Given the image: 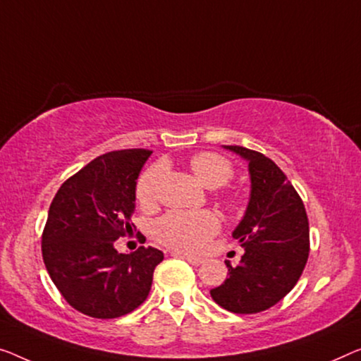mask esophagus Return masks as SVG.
Listing matches in <instances>:
<instances>
[{
  "label": "esophagus",
  "instance_id": "34e87169",
  "mask_svg": "<svg viewBox=\"0 0 361 361\" xmlns=\"http://www.w3.org/2000/svg\"><path fill=\"white\" fill-rule=\"evenodd\" d=\"M173 256H181L183 259H186L192 266H201L204 262L202 257H196V256H190V255H180V252H173Z\"/></svg>",
  "mask_w": 361,
  "mask_h": 361
}]
</instances>
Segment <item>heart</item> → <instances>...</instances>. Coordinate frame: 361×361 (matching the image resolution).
I'll use <instances>...</instances> for the list:
<instances>
[{"label":"heart","mask_w":361,"mask_h":361,"mask_svg":"<svg viewBox=\"0 0 361 361\" xmlns=\"http://www.w3.org/2000/svg\"><path fill=\"white\" fill-rule=\"evenodd\" d=\"M190 166L196 178L209 190L220 188L233 178V165L228 159L214 152L192 155ZM165 176V166L155 164L139 175L136 183V199L144 209H152L159 201L160 186ZM227 207L235 209L240 204L236 195L222 196ZM219 220L209 211H171L160 217L154 225V235L160 243L183 252L204 250L207 241L217 233Z\"/></svg>","instance_id":"1"}]
</instances>
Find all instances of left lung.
I'll return each instance as SVG.
<instances>
[{
  "label": "left lung",
  "instance_id": "1",
  "mask_svg": "<svg viewBox=\"0 0 361 361\" xmlns=\"http://www.w3.org/2000/svg\"><path fill=\"white\" fill-rule=\"evenodd\" d=\"M248 162L251 196L233 238L245 248L240 264L211 290L219 306L252 314L279 303L303 272L310 255V225L305 204L283 171L264 154L224 146Z\"/></svg>",
  "mask_w": 361,
  "mask_h": 361
}]
</instances>
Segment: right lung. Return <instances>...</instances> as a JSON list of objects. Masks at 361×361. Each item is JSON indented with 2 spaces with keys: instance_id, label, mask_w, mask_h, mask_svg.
<instances>
[{
  "instance_id": "add662e5",
  "label": "right lung",
  "mask_w": 361,
  "mask_h": 361,
  "mask_svg": "<svg viewBox=\"0 0 361 361\" xmlns=\"http://www.w3.org/2000/svg\"><path fill=\"white\" fill-rule=\"evenodd\" d=\"M152 150H113L63 183L42 235V256L53 283L74 310L113 319L146 301L164 252L141 246L115 250L131 232L136 180ZM136 228V227H134Z\"/></svg>"
}]
</instances>
